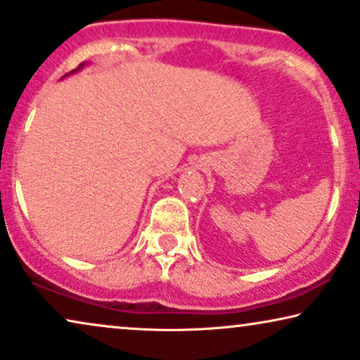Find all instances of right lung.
<instances>
[{
	"instance_id": "add662e5",
	"label": "right lung",
	"mask_w": 360,
	"mask_h": 360,
	"mask_svg": "<svg viewBox=\"0 0 360 360\" xmlns=\"http://www.w3.org/2000/svg\"><path fill=\"white\" fill-rule=\"evenodd\" d=\"M80 67H82V64H80V65H79V67H77V69H80Z\"/></svg>"
}]
</instances>
